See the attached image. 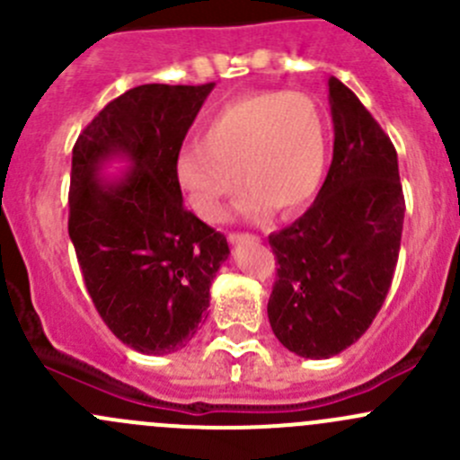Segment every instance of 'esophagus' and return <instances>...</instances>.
<instances>
[{
    "instance_id": "esophagus-1",
    "label": "esophagus",
    "mask_w": 460,
    "mask_h": 460,
    "mask_svg": "<svg viewBox=\"0 0 460 460\" xmlns=\"http://www.w3.org/2000/svg\"><path fill=\"white\" fill-rule=\"evenodd\" d=\"M244 240H258V238H256V235H249V234H229V243L231 244L244 243Z\"/></svg>"
}]
</instances>
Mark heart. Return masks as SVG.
<instances>
[{"mask_svg":"<svg viewBox=\"0 0 460 460\" xmlns=\"http://www.w3.org/2000/svg\"><path fill=\"white\" fill-rule=\"evenodd\" d=\"M327 128L316 102L303 93L267 91L229 102L207 119L202 144L182 148L175 182L207 222H222L243 187V216H294L323 187Z\"/></svg>","mask_w":460,"mask_h":460,"instance_id":"1","label":"heart"}]
</instances>
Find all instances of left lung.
Listing matches in <instances>:
<instances>
[{
	"label": "left lung",
	"instance_id": "1",
	"mask_svg": "<svg viewBox=\"0 0 460 460\" xmlns=\"http://www.w3.org/2000/svg\"><path fill=\"white\" fill-rule=\"evenodd\" d=\"M333 157L316 200L269 235L278 260L267 316L303 358H332L369 329L392 287L405 198L398 155L358 97L329 77Z\"/></svg>",
	"mask_w": 460,
	"mask_h": 460
}]
</instances>
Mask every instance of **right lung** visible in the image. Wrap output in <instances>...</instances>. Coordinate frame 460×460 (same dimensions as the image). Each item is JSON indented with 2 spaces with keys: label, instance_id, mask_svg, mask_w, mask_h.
I'll list each match as a JSON object with an SVG mask.
<instances>
[{
  "label": "right lung",
  "instance_id": "add662e5",
  "mask_svg": "<svg viewBox=\"0 0 460 460\" xmlns=\"http://www.w3.org/2000/svg\"><path fill=\"white\" fill-rule=\"evenodd\" d=\"M213 86L131 88L73 146L68 235L102 320L140 354L189 345L229 258L225 235L184 208L175 182L184 136ZM118 159L128 169L104 176Z\"/></svg>",
  "mask_w": 460,
  "mask_h": 460
}]
</instances>
